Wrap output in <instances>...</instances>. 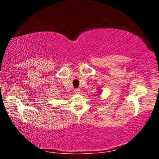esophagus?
<instances>
[{"label":"esophagus","mask_w":159,"mask_h":159,"mask_svg":"<svg viewBox=\"0 0 159 159\" xmlns=\"http://www.w3.org/2000/svg\"><path fill=\"white\" fill-rule=\"evenodd\" d=\"M74 92H75V93H76V94H79L80 93H81V90H80L79 88L75 89V90H74Z\"/></svg>","instance_id":"1"}]
</instances>
